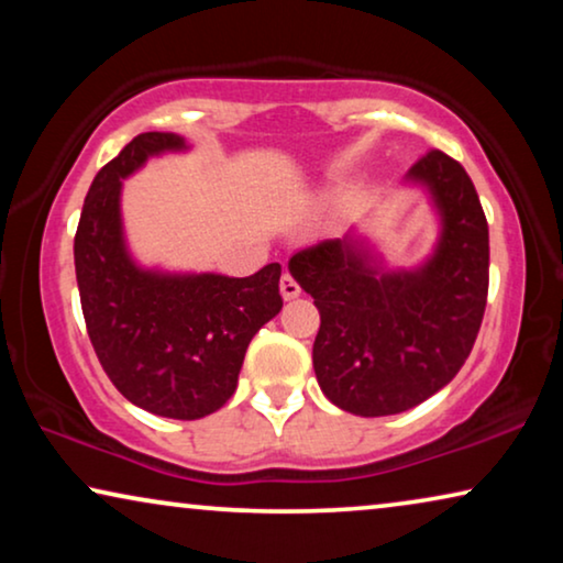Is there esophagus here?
<instances>
[{
  "label": "esophagus",
  "instance_id": "obj_1",
  "mask_svg": "<svg viewBox=\"0 0 563 563\" xmlns=\"http://www.w3.org/2000/svg\"><path fill=\"white\" fill-rule=\"evenodd\" d=\"M279 289H282V297L284 299H295V297H299V291H302V287H299L297 279L291 274H282Z\"/></svg>",
  "mask_w": 563,
  "mask_h": 563
}]
</instances>
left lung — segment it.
<instances>
[{
  "mask_svg": "<svg viewBox=\"0 0 563 563\" xmlns=\"http://www.w3.org/2000/svg\"><path fill=\"white\" fill-rule=\"evenodd\" d=\"M438 218L426 261L389 268L351 228L289 258L314 299L312 366L330 402L361 418L397 415L443 389L472 353L489 287V228L464 166L430 151L405 174Z\"/></svg>",
  "mask_w": 563,
  "mask_h": 563,
  "instance_id": "8db88e82",
  "label": "left lung"
}]
</instances>
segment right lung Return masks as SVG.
<instances>
[{
	"instance_id": "1",
	"label": "right lung",
	"mask_w": 563,
	"mask_h": 563,
	"mask_svg": "<svg viewBox=\"0 0 563 563\" xmlns=\"http://www.w3.org/2000/svg\"><path fill=\"white\" fill-rule=\"evenodd\" d=\"M191 145L141 133L91 181L74 238L84 320L99 364L145 412L199 420L233 397L251 338L282 310V266L253 276L137 264L122 225V181Z\"/></svg>"
}]
</instances>
